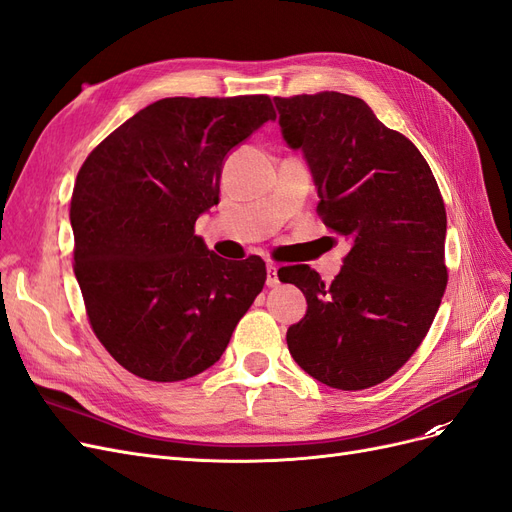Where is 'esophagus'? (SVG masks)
Wrapping results in <instances>:
<instances>
[{
  "label": "esophagus",
  "instance_id": "esophagus-1",
  "mask_svg": "<svg viewBox=\"0 0 512 512\" xmlns=\"http://www.w3.org/2000/svg\"><path fill=\"white\" fill-rule=\"evenodd\" d=\"M267 286L269 288L280 286V277H277V267L273 265V262H269L267 265Z\"/></svg>",
  "mask_w": 512,
  "mask_h": 512
}]
</instances>
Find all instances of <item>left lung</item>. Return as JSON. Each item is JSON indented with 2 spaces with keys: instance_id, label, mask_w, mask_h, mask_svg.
Masks as SVG:
<instances>
[{
  "instance_id": "obj_1",
  "label": "left lung",
  "mask_w": 512,
  "mask_h": 512,
  "mask_svg": "<svg viewBox=\"0 0 512 512\" xmlns=\"http://www.w3.org/2000/svg\"><path fill=\"white\" fill-rule=\"evenodd\" d=\"M275 104L286 143L312 168L316 213L352 243L331 284L309 265L277 273L307 299L288 350L331 389H369L406 365L436 318L448 282L444 200L423 153L361 98L320 91Z\"/></svg>"
}]
</instances>
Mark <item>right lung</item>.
<instances>
[{"label":"right lung","mask_w":512,"mask_h":512,"mask_svg":"<svg viewBox=\"0 0 512 512\" xmlns=\"http://www.w3.org/2000/svg\"><path fill=\"white\" fill-rule=\"evenodd\" d=\"M269 96L164 98L89 153L74 181V275L91 329L151 382L209 369L267 280L265 260H224L194 235L220 203L226 153L275 119Z\"/></svg>","instance_id":"obj_1"}]
</instances>
